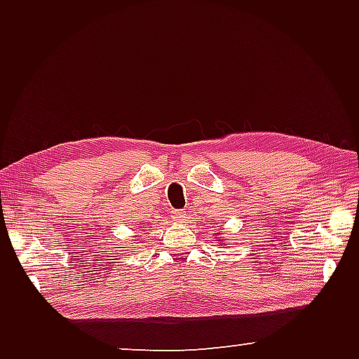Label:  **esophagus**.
Instances as JSON below:
<instances>
[{
	"label": "esophagus",
	"mask_w": 359,
	"mask_h": 359,
	"mask_svg": "<svg viewBox=\"0 0 359 359\" xmlns=\"http://www.w3.org/2000/svg\"><path fill=\"white\" fill-rule=\"evenodd\" d=\"M185 216H187V212L184 210H172L171 211V217L174 220H185Z\"/></svg>",
	"instance_id": "esophagus-1"
}]
</instances>
